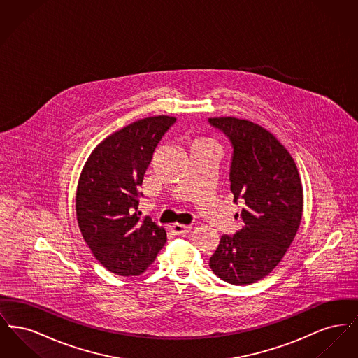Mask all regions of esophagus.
Returning <instances> with one entry per match:
<instances>
[{
  "instance_id": "obj_1",
  "label": "esophagus",
  "mask_w": 358,
  "mask_h": 358,
  "mask_svg": "<svg viewBox=\"0 0 358 358\" xmlns=\"http://www.w3.org/2000/svg\"><path fill=\"white\" fill-rule=\"evenodd\" d=\"M171 231L173 234L178 235V236H185L190 231H192V225H184V224H173L171 225Z\"/></svg>"
}]
</instances>
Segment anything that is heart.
<instances>
[{"instance_id":"heart-1","label":"heart","mask_w":358,"mask_h":358,"mask_svg":"<svg viewBox=\"0 0 358 358\" xmlns=\"http://www.w3.org/2000/svg\"><path fill=\"white\" fill-rule=\"evenodd\" d=\"M209 142H210V141H209Z\"/></svg>"}]
</instances>
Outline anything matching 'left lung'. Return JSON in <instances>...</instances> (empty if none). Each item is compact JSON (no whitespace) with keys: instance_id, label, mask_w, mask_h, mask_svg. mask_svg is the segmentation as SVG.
Listing matches in <instances>:
<instances>
[{"instance_id":"left-lung-1","label":"left lung","mask_w":358,"mask_h":358,"mask_svg":"<svg viewBox=\"0 0 358 358\" xmlns=\"http://www.w3.org/2000/svg\"><path fill=\"white\" fill-rule=\"evenodd\" d=\"M231 142L234 203H244L241 228L222 235L209 267L224 282L244 286L263 279L279 264L296 235L303 189L287 149L264 127L234 117L209 118Z\"/></svg>"}]
</instances>
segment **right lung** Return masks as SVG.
I'll use <instances>...</instances> for the list:
<instances>
[{
    "label": "right lung",
    "instance_id": "right-lung-1",
    "mask_svg": "<svg viewBox=\"0 0 358 358\" xmlns=\"http://www.w3.org/2000/svg\"><path fill=\"white\" fill-rule=\"evenodd\" d=\"M176 118L136 120L107 136L90 154L76 189V217L96 260L120 276L143 273L166 243V232L138 212L154 150Z\"/></svg>",
    "mask_w": 358,
    "mask_h": 358
}]
</instances>
